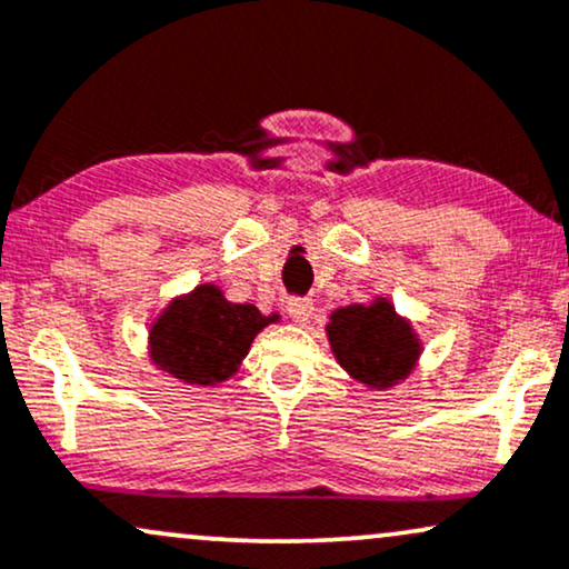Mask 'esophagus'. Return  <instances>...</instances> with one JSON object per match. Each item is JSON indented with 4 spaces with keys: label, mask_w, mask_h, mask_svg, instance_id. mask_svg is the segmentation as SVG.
Returning a JSON list of instances; mask_svg holds the SVG:
<instances>
[{
    "label": "esophagus",
    "mask_w": 569,
    "mask_h": 569,
    "mask_svg": "<svg viewBox=\"0 0 569 569\" xmlns=\"http://www.w3.org/2000/svg\"><path fill=\"white\" fill-rule=\"evenodd\" d=\"M315 312V302L310 297H293L289 299V315L297 323H307Z\"/></svg>",
    "instance_id": "1"
}]
</instances>
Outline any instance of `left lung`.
Listing matches in <instances>:
<instances>
[{
    "label": "left lung",
    "mask_w": 569,
    "mask_h": 569,
    "mask_svg": "<svg viewBox=\"0 0 569 569\" xmlns=\"http://www.w3.org/2000/svg\"><path fill=\"white\" fill-rule=\"evenodd\" d=\"M339 366L362 385L387 389L406 379L421 355L408 320L397 318L387 299L350 305L331 315L326 326Z\"/></svg>",
    "instance_id": "1"
}]
</instances>
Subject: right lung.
Listing matches in <instances>:
<instances>
[{"label": "right lung", "mask_w": 569, "mask_h": 569, "mask_svg": "<svg viewBox=\"0 0 569 569\" xmlns=\"http://www.w3.org/2000/svg\"><path fill=\"white\" fill-rule=\"evenodd\" d=\"M276 320V312L262 315L254 305L228 302L217 286L203 283L156 318L150 358L174 379L214 387L238 371L257 333Z\"/></svg>", "instance_id": "right-lung-1"}]
</instances>
